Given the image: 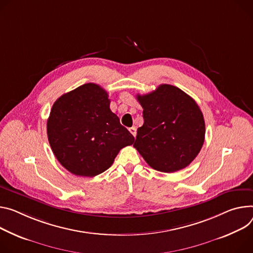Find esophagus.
I'll return each instance as SVG.
<instances>
[{"label": "esophagus", "mask_w": 253, "mask_h": 253, "mask_svg": "<svg viewBox=\"0 0 253 253\" xmlns=\"http://www.w3.org/2000/svg\"><path fill=\"white\" fill-rule=\"evenodd\" d=\"M129 131H130V133L135 137L136 136V128L135 127H131V128H129Z\"/></svg>", "instance_id": "1"}]
</instances>
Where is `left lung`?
<instances>
[{
    "mask_svg": "<svg viewBox=\"0 0 253 253\" xmlns=\"http://www.w3.org/2000/svg\"><path fill=\"white\" fill-rule=\"evenodd\" d=\"M144 123L137 129L133 146L152 169L174 172L187 168L205 140V121L193 98L180 88L160 84L146 95H137Z\"/></svg>",
    "mask_w": 253,
    "mask_h": 253,
    "instance_id": "1",
    "label": "left lung"
}]
</instances>
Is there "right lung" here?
Segmentation results:
<instances>
[{
  "label": "right lung",
  "instance_id": "1",
  "mask_svg": "<svg viewBox=\"0 0 253 253\" xmlns=\"http://www.w3.org/2000/svg\"><path fill=\"white\" fill-rule=\"evenodd\" d=\"M108 93L88 83L59 97L47 120L50 147L60 165L80 176L107 170L133 135L110 109Z\"/></svg>",
  "mask_w": 253,
  "mask_h": 253
}]
</instances>
